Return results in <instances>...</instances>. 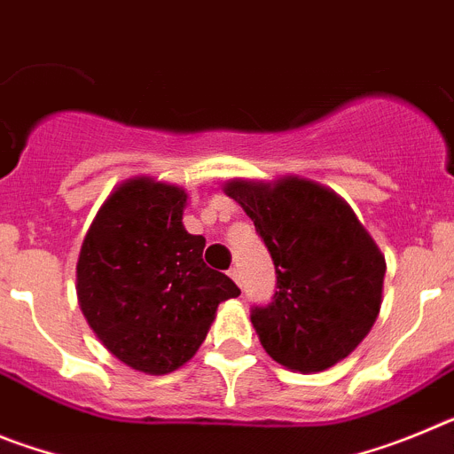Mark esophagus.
<instances>
[{
    "instance_id": "1",
    "label": "esophagus",
    "mask_w": 454,
    "mask_h": 454,
    "mask_svg": "<svg viewBox=\"0 0 454 454\" xmlns=\"http://www.w3.org/2000/svg\"><path fill=\"white\" fill-rule=\"evenodd\" d=\"M230 275H231V279H234V282L239 284V286H243V277H240V270H239V268H231Z\"/></svg>"
}]
</instances>
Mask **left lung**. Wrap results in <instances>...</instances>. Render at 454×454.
Returning a JSON list of instances; mask_svg holds the SVG:
<instances>
[{"instance_id":"8db88e82","label":"left lung","mask_w":454,"mask_h":454,"mask_svg":"<svg viewBox=\"0 0 454 454\" xmlns=\"http://www.w3.org/2000/svg\"><path fill=\"white\" fill-rule=\"evenodd\" d=\"M224 192L246 208L275 263V295L250 311L262 346L291 371L334 366L380 314L382 252L352 208L318 184L231 182Z\"/></svg>"}]
</instances>
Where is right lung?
Returning a JSON list of instances; mask_svg holds the SVG:
<instances>
[{"mask_svg": "<svg viewBox=\"0 0 454 454\" xmlns=\"http://www.w3.org/2000/svg\"><path fill=\"white\" fill-rule=\"evenodd\" d=\"M186 192L127 182L104 202L77 263L79 304L106 350L136 371L186 364L224 300L240 288L202 259L204 239L184 230Z\"/></svg>", "mask_w": 454, "mask_h": 454, "instance_id": "1", "label": "right lung"}]
</instances>
